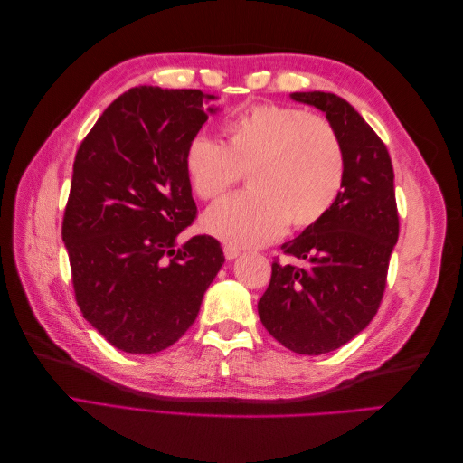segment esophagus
<instances>
[{"label":"esophagus","instance_id":"obj_1","mask_svg":"<svg viewBox=\"0 0 463 463\" xmlns=\"http://www.w3.org/2000/svg\"><path fill=\"white\" fill-rule=\"evenodd\" d=\"M223 255H226L228 260H233V259H237V257L241 255V249H237L233 245H226V247H223Z\"/></svg>","mask_w":463,"mask_h":463}]
</instances>
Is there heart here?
<instances>
[{
    "label": "heart",
    "instance_id": "b5f03b06",
    "mask_svg": "<svg viewBox=\"0 0 463 463\" xmlns=\"http://www.w3.org/2000/svg\"><path fill=\"white\" fill-rule=\"evenodd\" d=\"M226 141L197 135L185 150L191 189L220 199L247 172L249 193L208 208L201 228L233 247H259L291 228L317 223L338 199L345 154L338 133L318 116L272 102L250 104L222 123Z\"/></svg>",
    "mask_w": 463,
    "mask_h": 463
}]
</instances>
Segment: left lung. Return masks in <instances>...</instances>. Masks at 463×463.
<instances>
[{"label":"left lung","mask_w":463,"mask_h":463,"mask_svg":"<svg viewBox=\"0 0 463 463\" xmlns=\"http://www.w3.org/2000/svg\"><path fill=\"white\" fill-rule=\"evenodd\" d=\"M289 98L326 116L344 145L345 177L328 213L282 245L305 266L272 262L259 317L291 352L322 355L365 330L381 305L400 230L394 170L384 143L344 98L320 90Z\"/></svg>","instance_id":"1"}]
</instances>
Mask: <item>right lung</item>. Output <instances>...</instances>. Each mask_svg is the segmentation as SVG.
Listing matches in <instances>:
<instances>
[{"instance_id":"right-lung-1","label":"right lung","mask_w":463,"mask_h":463,"mask_svg":"<svg viewBox=\"0 0 463 463\" xmlns=\"http://www.w3.org/2000/svg\"><path fill=\"white\" fill-rule=\"evenodd\" d=\"M214 100L191 89H129L77 150L61 230L75 298L125 354L175 344L226 260L210 235L177 243L197 214L185 150L220 109L206 108Z\"/></svg>"}]
</instances>
